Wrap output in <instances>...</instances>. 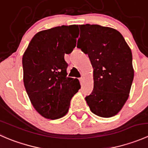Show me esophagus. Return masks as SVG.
Listing matches in <instances>:
<instances>
[{"label":"esophagus","instance_id":"1","mask_svg":"<svg viewBox=\"0 0 148 148\" xmlns=\"http://www.w3.org/2000/svg\"><path fill=\"white\" fill-rule=\"evenodd\" d=\"M79 82H80V83H81V84H82V83L84 82V79L82 78V77H81V78H79Z\"/></svg>","mask_w":148,"mask_h":148}]
</instances>
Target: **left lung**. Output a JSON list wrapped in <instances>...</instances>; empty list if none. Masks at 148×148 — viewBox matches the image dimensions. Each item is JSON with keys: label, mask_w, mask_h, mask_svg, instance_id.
<instances>
[{"label": "left lung", "mask_w": 148, "mask_h": 148, "mask_svg": "<svg viewBox=\"0 0 148 148\" xmlns=\"http://www.w3.org/2000/svg\"><path fill=\"white\" fill-rule=\"evenodd\" d=\"M77 48L88 54L94 69V89L85 97L90 110L111 117L129 97L134 78L131 49L122 34L99 25H79Z\"/></svg>", "instance_id": "1"}]
</instances>
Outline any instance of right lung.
<instances>
[{"label":"right lung","instance_id":"add662e5","mask_svg":"<svg viewBox=\"0 0 148 148\" xmlns=\"http://www.w3.org/2000/svg\"><path fill=\"white\" fill-rule=\"evenodd\" d=\"M78 25L62 26L38 32L22 59L23 83L35 110L44 117L56 120L69 111L72 97L80 89L77 79L67 77L65 53L77 44Z\"/></svg>","mask_w":148,"mask_h":148}]
</instances>
